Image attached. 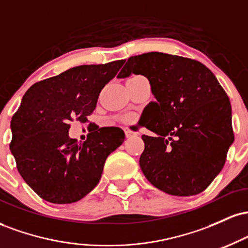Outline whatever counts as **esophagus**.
I'll return each instance as SVG.
<instances>
[{
    "label": "esophagus",
    "instance_id": "34e87169",
    "mask_svg": "<svg viewBox=\"0 0 248 248\" xmlns=\"http://www.w3.org/2000/svg\"><path fill=\"white\" fill-rule=\"evenodd\" d=\"M124 134H126V138H132V136L135 135V133H133L129 129H124Z\"/></svg>",
    "mask_w": 248,
    "mask_h": 248
}]
</instances>
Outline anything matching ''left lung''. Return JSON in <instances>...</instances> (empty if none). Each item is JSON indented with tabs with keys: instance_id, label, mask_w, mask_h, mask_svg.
I'll list each match as a JSON object with an SVG mask.
<instances>
[{
	"instance_id": "1",
	"label": "left lung",
	"mask_w": 248,
	"mask_h": 248,
	"mask_svg": "<svg viewBox=\"0 0 248 248\" xmlns=\"http://www.w3.org/2000/svg\"><path fill=\"white\" fill-rule=\"evenodd\" d=\"M142 75L156 101L144 108L140 167L154 186L172 196H193L223 169L234 141L231 102L217 78L195 59L148 52L128 59L118 78Z\"/></svg>"
}]
</instances>
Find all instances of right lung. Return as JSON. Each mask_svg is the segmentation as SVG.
I'll return each instance as SVG.
<instances>
[{
  "instance_id": "right-lung-1",
  "label": "right lung",
  "mask_w": 248,
  "mask_h": 248,
  "mask_svg": "<svg viewBox=\"0 0 248 248\" xmlns=\"http://www.w3.org/2000/svg\"><path fill=\"white\" fill-rule=\"evenodd\" d=\"M124 62L72 67L25 92L11 119L10 152L19 175L44 201L70 204L85 197L100 181L107 156L124 141L119 127L96 128L82 143L69 136L70 122L87 121Z\"/></svg>"
}]
</instances>
